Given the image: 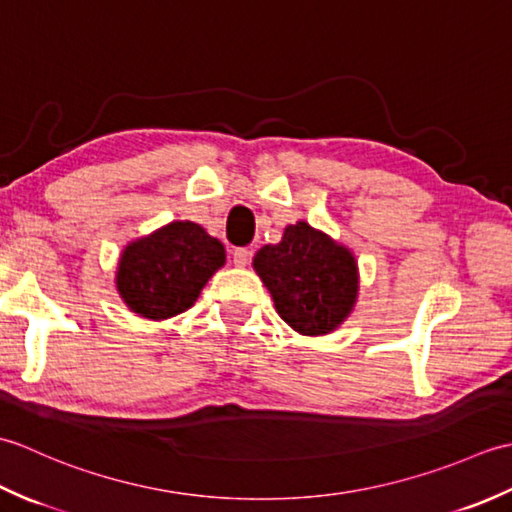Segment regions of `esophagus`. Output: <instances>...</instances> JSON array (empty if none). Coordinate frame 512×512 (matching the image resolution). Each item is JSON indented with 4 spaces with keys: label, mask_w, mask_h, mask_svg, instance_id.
Listing matches in <instances>:
<instances>
[{
    "label": "esophagus",
    "mask_w": 512,
    "mask_h": 512,
    "mask_svg": "<svg viewBox=\"0 0 512 512\" xmlns=\"http://www.w3.org/2000/svg\"><path fill=\"white\" fill-rule=\"evenodd\" d=\"M231 257H233V264L237 268H244L250 262V250L248 248H233L231 250Z\"/></svg>",
    "instance_id": "obj_1"
}]
</instances>
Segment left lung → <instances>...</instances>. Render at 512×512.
<instances>
[{
    "label": "left lung",
    "mask_w": 512,
    "mask_h": 512,
    "mask_svg": "<svg viewBox=\"0 0 512 512\" xmlns=\"http://www.w3.org/2000/svg\"><path fill=\"white\" fill-rule=\"evenodd\" d=\"M253 268L279 317L301 336L339 330L361 288L352 250L303 220L288 224L279 244L259 248Z\"/></svg>",
    "instance_id": "1"
}]
</instances>
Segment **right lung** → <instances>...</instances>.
<instances>
[{"label": "right lung", "mask_w": 512, "mask_h": 512, "mask_svg": "<svg viewBox=\"0 0 512 512\" xmlns=\"http://www.w3.org/2000/svg\"><path fill=\"white\" fill-rule=\"evenodd\" d=\"M226 264L224 244L200 224L176 220L129 242L116 266V290L134 314L165 321L189 310Z\"/></svg>", "instance_id": "right-lung-1"}]
</instances>
